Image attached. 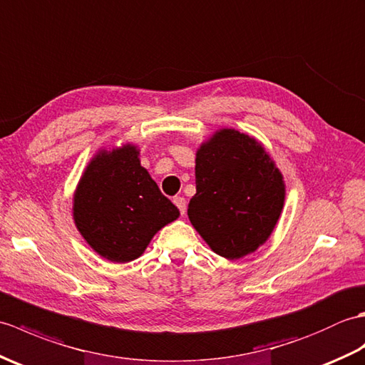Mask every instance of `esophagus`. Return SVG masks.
<instances>
[{
	"mask_svg": "<svg viewBox=\"0 0 365 365\" xmlns=\"http://www.w3.org/2000/svg\"><path fill=\"white\" fill-rule=\"evenodd\" d=\"M173 203L178 206V209H180L181 215L185 214V209H187V205H185V200L182 197H175L173 198Z\"/></svg>",
	"mask_w": 365,
	"mask_h": 365,
	"instance_id": "esophagus-1",
	"label": "esophagus"
}]
</instances>
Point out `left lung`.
I'll list each match as a JSON object with an SVG mask.
<instances>
[{
    "label": "left lung",
    "mask_w": 365,
    "mask_h": 365,
    "mask_svg": "<svg viewBox=\"0 0 365 365\" xmlns=\"http://www.w3.org/2000/svg\"><path fill=\"white\" fill-rule=\"evenodd\" d=\"M195 184L187 215L214 253L234 261L272 236L284 206L286 184L255 137L217 129L197 150Z\"/></svg>",
    "instance_id": "obj_1"
}]
</instances>
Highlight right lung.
<instances>
[{
    "label": "right lung",
    "mask_w": 365,
    "mask_h": 365,
    "mask_svg": "<svg viewBox=\"0 0 365 365\" xmlns=\"http://www.w3.org/2000/svg\"><path fill=\"white\" fill-rule=\"evenodd\" d=\"M137 145L100 150L73 195V220L91 248L110 262L143 255L155 234L180 217L140 165Z\"/></svg>",
    "instance_id": "obj_1"
}]
</instances>
